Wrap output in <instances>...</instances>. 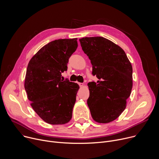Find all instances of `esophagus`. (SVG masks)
Segmentation results:
<instances>
[{
  "label": "esophagus",
  "mask_w": 159,
  "mask_h": 159,
  "mask_svg": "<svg viewBox=\"0 0 159 159\" xmlns=\"http://www.w3.org/2000/svg\"><path fill=\"white\" fill-rule=\"evenodd\" d=\"M79 85L80 87H82L84 86V84L83 83H79Z\"/></svg>",
  "instance_id": "esophagus-1"
}]
</instances>
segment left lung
<instances>
[{
	"mask_svg": "<svg viewBox=\"0 0 159 159\" xmlns=\"http://www.w3.org/2000/svg\"><path fill=\"white\" fill-rule=\"evenodd\" d=\"M93 65L97 82L88 83L87 105L93 120L99 123L115 120L126 106L133 85V69L124 50L101 36L79 39Z\"/></svg>",
	"mask_w": 159,
	"mask_h": 159,
	"instance_id": "1",
	"label": "left lung"
}]
</instances>
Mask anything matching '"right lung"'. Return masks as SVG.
<instances>
[{"instance_id": "add662e5", "label": "right lung", "mask_w": 159, "mask_h": 159, "mask_svg": "<svg viewBox=\"0 0 159 159\" xmlns=\"http://www.w3.org/2000/svg\"><path fill=\"white\" fill-rule=\"evenodd\" d=\"M77 38L59 39L43 47L30 60L25 77L28 99L46 123L64 125L72 117L79 85L61 79L69 59L76 50Z\"/></svg>"}]
</instances>
